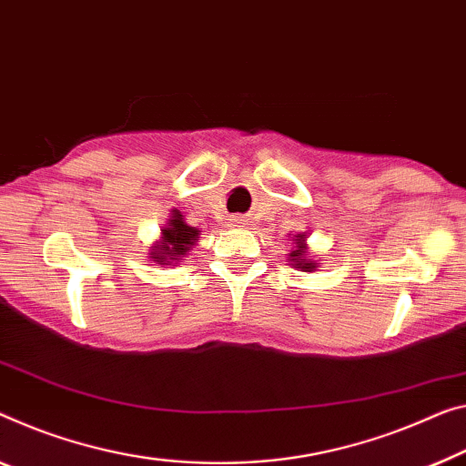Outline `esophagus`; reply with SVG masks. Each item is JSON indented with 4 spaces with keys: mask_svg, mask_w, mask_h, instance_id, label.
<instances>
[{
    "mask_svg": "<svg viewBox=\"0 0 466 466\" xmlns=\"http://www.w3.org/2000/svg\"><path fill=\"white\" fill-rule=\"evenodd\" d=\"M231 225L233 227H239V228H246L249 225V218L248 217H241V214H238V217L231 218Z\"/></svg>",
    "mask_w": 466,
    "mask_h": 466,
    "instance_id": "34e87169",
    "label": "esophagus"
}]
</instances>
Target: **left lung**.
<instances>
[{
    "instance_id": "1",
    "label": "left lung",
    "mask_w": 466,
    "mask_h": 466,
    "mask_svg": "<svg viewBox=\"0 0 466 466\" xmlns=\"http://www.w3.org/2000/svg\"><path fill=\"white\" fill-rule=\"evenodd\" d=\"M291 241V252L288 254L289 264L296 270H304V273H314L320 267L319 260H314L308 248V233H296Z\"/></svg>"
}]
</instances>
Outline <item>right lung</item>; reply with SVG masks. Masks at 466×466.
Returning a JSON list of instances; mask_svg holds the SVG:
<instances>
[{
    "label": "right lung",
    "mask_w": 466,
    "mask_h": 466,
    "mask_svg": "<svg viewBox=\"0 0 466 466\" xmlns=\"http://www.w3.org/2000/svg\"><path fill=\"white\" fill-rule=\"evenodd\" d=\"M199 228L185 223L183 212L170 210V218L160 228V239L149 248V258L158 267H177L199 239Z\"/></svg>",
    "instance_id": "right-lung-1"
}]
</instances>
